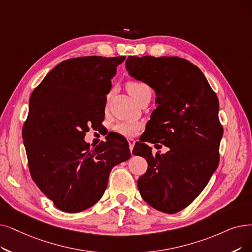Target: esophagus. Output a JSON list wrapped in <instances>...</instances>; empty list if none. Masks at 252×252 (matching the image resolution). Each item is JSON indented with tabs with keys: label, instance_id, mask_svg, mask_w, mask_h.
I'll return each mask as SVG.
<instances>
[{
	"label": "esophagus",
	"instance_id": "34e87169",
	"mask_svg": "<svg viewBox=\"0 0 252 252\" xmlns=\"http://www.w3.org/2000/svg\"><path fill=\"white\" fill-rule=\"evenodd\" d=\"M127 142H128V146H129V150H130V152H132V150H133V148H134V146H135V143H136V141H135L134 139H132V138H129V139H127Z\"/></svg>",
	"mask_w": 252,
	"mask_h": 252
}]
</instances>
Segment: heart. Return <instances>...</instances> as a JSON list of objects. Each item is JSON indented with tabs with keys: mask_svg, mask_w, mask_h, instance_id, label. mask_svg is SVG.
I'll list each match as a JSON object with an SVG mask.
<instances>
[{
	"mask_svg": "<svg viewBox=\"0 0 252 252\" xmlns=\"http://www.w3.org/2000/svg\"><path fill=\"white\" fill-rule=\"evenodd\" d=\"M127 90L137 102H139L144 95L151 94L150 86L147 83H145L143 81H140V80L130 81L127 85ZM140 128H141V125L136 124V123L120 122L113 126L114 132H116L120 135L127 136V137L136 135Z\"/></svg>",
	"mask_w": 252,
	"mask_h": 252,
	"instance_id": "b5f03b06",
	"label": "heart"
}]
</instances>
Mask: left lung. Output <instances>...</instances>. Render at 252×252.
Masks as SVG:
<instances>
[{
  "mask_svg": "<svg viewBox=\"0 0 252 252\" xmlns=\"http://www.w3.org/2000/svg\"><path fill=\"white\" fill-rule=\"evenodd\" d=\"M126 68L157 94L144 141L170 148L165 155H152L146 143L135 146L134 155L148 163L138 189L155 209L179 212L202 192L220 163L223 128L217 95L203 72L178 57H128Z\"/></svg>",
  "mask_w": 252,
  "mask_h": 252,
  "instance_id": "8db88e82",
  "label": "left lung"
}]
</instances>
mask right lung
I'll list each match as a JSON object with an SVG mask.
<instances>
[{
    "instance_id": "1",
    "label": "right lung",
    "mask_w": 252,
    "mask_h": 252,
    "mask_svg": "<svg viewBox=\"0 0 252 252\" xmlns=\"http://www.w3.org/2000/svg\"><path fill=\"white\" fill-rule=\"evenodd\" d=\"M126 57H83L56 65L32 93L23 139L31 176L58 209L77 213L94 205L109 174L130 158L117 135L91 147L90 127L104 120L107 94Z\"/></svg>"
}]
</instances>
